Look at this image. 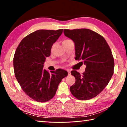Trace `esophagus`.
Segmentation results:
<instances>
[{
  "mask_svg": "<svg viewBox=\"0 0 127 127\" xmlns=\"http://www.w3.org/2000/svg\"><path fill=\"white\" fill-rule=\"evenodd\" d=\"M67 72H68V74L69 76V75H70V70H68Z\"/></svg>",
  "mask_w": 127,
  "mask_h": 127,
  "instance_id": "esophagus-1",
  "label": "esophagus"
}]
</instances>
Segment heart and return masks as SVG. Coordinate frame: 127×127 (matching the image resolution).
Returning a JSON list of instances; mask_svg holds the SVG:
<instances>
[{"label":"heart","mask_w":127,"mask_h":127,"mask_svg":"<svg viewBox=\"0 0 127 127\" xmlns=\"http://www.w3.org/2000/svg\"><path fill=\"white\" fill-rule=\"evenodd\" d=\"M69 41H70V40H69V39L64 40L62 43H63V44H64V43H66V42H69Z\"/></svg>","instance_id":"heart-1"}]
</instances>
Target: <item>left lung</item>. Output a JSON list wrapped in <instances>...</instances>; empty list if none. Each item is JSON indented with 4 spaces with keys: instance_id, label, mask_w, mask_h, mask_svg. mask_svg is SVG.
<instances>
[{
    "instance_id": "obj_1",
    "label": "left lung",
    "mask_w": 127,
    "mask_h": 127,
    "mask_svg": "<svg viewBox=\"0 0 127 127\" xmlns=\"http://www.w3.org/2000/svg\"><path fill=\"white\" fill-rule=\"evenodd\" d=\"M64 33L74 43L75 59L86 66L82 74L71 71L76 82L70 87V91L78 100L91 99L105 89L114 73L111 49L102 36L91 30L65 29Z\"/></svg>"
}]
</instances>
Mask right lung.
Masks as SVG:
<instances>
[{
	"label": "right lung",
	"instance_id": "1",
	"mask_svg": "<svg viewBox=\"0 0 127 127\" xmlns=\"http://www.w3.org/2000/svg\"><path fill=\"white\" fill-rule=\"evenodd\" d=\"M62 32L63 29L37 30L23 38L15 52L13 66L17 80L26 94L37 102L51 99L62 79L68 75L61 69L51 73L43 69L51 47Z\"/></svg>",
	"mask_w": 127,
	"mask_h": 127
}]
</instances>
